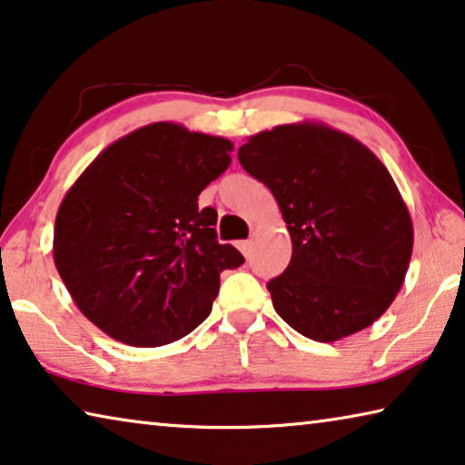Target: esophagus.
I'll use <instances>...</instances> for the list:
<instances>
[{
  "label": "esophagus",
  "mask_w": 465,
  "mask_h": 465,
  "mask_svg": "<svg viewBox=\"0 0 465 465\" xmlns=\"http://www.w3.org/2000/svg\"><path fill=\"white\" fill-rule=\"evenodd\" d=\"M238 248L242 250V254H244V256H250V252H252V240H244V242H240Z\"/></svg>",
  "instance_id": "esophagus-1"
}]
</instances>
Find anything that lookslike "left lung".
I'll list each match as a JSON object with an SVG mask.
<instances>
[{"label": "left lung", "instance_id": "1", "mask_svg": "<svg viewBox=\"0 0 465 465\" xmlns=\"http://www.w3.org/2000/svg\"><path fill=\"white\" fill-rule=\"evenodd\" d=\"M238 159L275 196L292 238L290 264L267 283L277 314L322 343L381 319L403 285L414 225L377 154L302 122L250 136Z\"/></svg>", "mask_w": 465, "mask_h": 465}]
</instances>
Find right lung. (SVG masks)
Listing matches in <instances>:
<instances>
[{
    "label": "right lung",
    "instance_id": "right-lung-1",
    "mask_svg": "<svg viewBox=\"0 0 465 465\" xmlns=\"http://www.w3.org/2000/svg\"><path fill=\"white\" fill-rule=\"evenodd\" d=\"M227 138L157 122L109 144L64 196L54 261L88 321L134 348L188 335L211 314L219 275L244 262L217 242L198 194L232 163Z\"/></svg>",
    "mask_w": 465,
    "mask_h": 465
}]
</instances>
